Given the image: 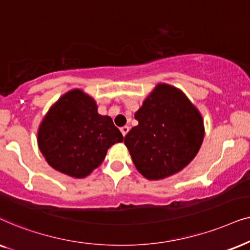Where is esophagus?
Masks as SVG:
<instances>
[{
  "label": "esophagus",
  "instance_id": "esophagus-1",
  "mask_svg": "<svg viewBox=\"0 0 250 250\" xmlns=\"http://www.w3.org/2000/svg\"><path fill=\"white\" fill-rule=\"evenodd\" d=\"M120 130H121L122 135H123V137H125V136L128 134V131H129V127H128V125H125V127H122L121 129H120Z\"/></svg>",
  "mask_w": 250,
  "mask_h": 250
}]
</instances>
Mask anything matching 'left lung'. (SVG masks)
<instances>
[{
	"label": "left lung",
	"instance_id": "8db88e82",
	"mask_svg": "<svg viewBox=\"0 0 250 250\" xmlns=\"http://www.w3.org/2000/svg\"><path fill=\"white\" fill-rule=\"evenodd\" d=\"M138 121L125 135L137 170L147 179L177 174L194 159L204 141L200 112L175 86L158 84L135 113Z\"/></svg>",
	"mask_w": 250,
	"mask_h": 250
}]
</instances>
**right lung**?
Instances as JSON below:
<instances>
[{"mask_svg": "<svg viewBox=\"0 0 250 250\" xmlns=\"http://www.w3.org/2000/svg\"><path fill=\"white\" fill-rule=\"evenodd\" d=\"M123 136L109 116L98 114L90 96L74 89L62 96L39 128L40 151L53 169L83 178L101 166Z\"/></svg>", "mask_w": 250, "mask_h": 250, "instance_id": "obj_1", "label": "right lung"}]
</instances>
